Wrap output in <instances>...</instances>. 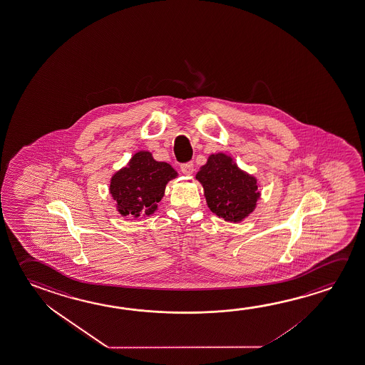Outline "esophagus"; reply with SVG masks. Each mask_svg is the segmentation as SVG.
Here are the masks:
<instances>
[{
  "label": "esophagus",
  "instance_id": "esophagus-1",
  "mask_svg": "<svg viewBox=\"0 0 365 365\" xmlns=\"http://www.w3.org/2000/svg\"><path fill=\"white\" fill-rule=\"evenodd\" d=\"M180 170H182V173L185 174V175H191L195 172V167H193V163H185V164H182L180 165Z\"/></svg>",
  "mask_w": 365,
  "mask_h": 365
}]
</instances>
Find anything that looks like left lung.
<instances>
[{
  "label": "left lung",
  "mask_w": 365,
  "mask_h": 365,
  "mask_svg": "<svg viewBox=\"0 0 365 365\" xmlns=\"http://www.w3.org/2000/svg\"><path fill=\"white\" fill-rule=\"evenodd\" d=\"M196 180L202 185L208 208L225 221L242 222L257 207L258 180L224 153L211 154Z\"/></svg>",
  "instance_id": "left-lung-1"
}]
</instances>
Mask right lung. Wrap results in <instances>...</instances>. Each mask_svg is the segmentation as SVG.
Returning <instances> with one entry per match:
<instances>
[{"label":"right lung","instance_id":"obj_1","mask_svg":"<svg viewBox=\"0 0 365 365\" xmlns=\"http://www.w3.org/2000/svg\"><path fill=\"white\" fill-rule=\"evenodd\" d=\"M177 175L170 164L157 162L152 153L141 150L113 174L110 193L120 215L145 217L157 211L165 185Z\"/></svg>","mask_w":365,"mask_h":365}]
</instances>
